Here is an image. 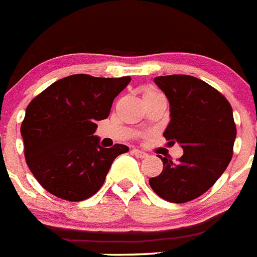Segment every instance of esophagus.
<instances>
[{
  "instance_id": "1",
  "label": "esophagus",
  "mask_w": 257,
  "mask_h": 257,
  "mask_svg": "<svg viewBox=\"0 0 257 257\" xmlns=\"http://www.w3.org/2000/svg\"><path fill=\"white\" fill-rule=\"evenodd\" d=\"M133 155H135L137 158H141V159H143V158H147V153H145V151H141V150L138 149H134L133 151Z\"/></svg>"
}]
</instances>
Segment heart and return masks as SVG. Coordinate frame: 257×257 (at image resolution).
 Returning a JSON list of instances; mask_svg holds the SVG:
<instances>
[{
    "mask_svg": "<svg viewBox=\"0 0 257 257\" xmlns=\"http://www.w3.org/2000/svg\"><path fill=\"white\" fill-rule=\"evenodd\" d=\"M158 95H162L158 90L153 89V87H146L145 90H143V99H146V98H151V96H158Z\"/></svg>",
    "mask_w": 257,
    "mask_h": 257,
    "instance_id": "heart-1",
    "label": "heart"
}]
</instances>
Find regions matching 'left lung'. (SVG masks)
I'll return each instance as SVG.
<instances>
[{
	"label": "left lung",
	"mask_w": 257,
	"mask_h": 257,
	"mask_svg": "<svg viewBox=\"0 0 257 257\" xmlns=\"http://www.w3.org/2000/svg\"><path fill=\"white\" fill-rule=\"evenodd\" d=\"M154 81L171 107L164 138L170 146L180 145L184 153L178 162L161 157L163 171L149 183L167 202H191L210 190L232 159V107L220 91L199 78L174 74Z\"/></svg>",
	"instance_id": "1"
}]
</instances>
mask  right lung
<instances>
[{
  "mask_svg": "<svg viewBox=\"0 0 257 257\" xmlns=\"http://www.w3.org/2000/svg\"><path fill=\"white\" fill-rule=\"evenodd\" d=\"M130 81L74 74L54 82L28 104L21 124L25 159L51 195L69 202L93 196L114 159L128 151L124 145L100 147L93 134Z\"/></svg>",
  "mask_w": 257,
  "mask_h": 257,
  "instance_id": "obj_1",
  "label": "right lung"
}]
</instances>
